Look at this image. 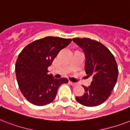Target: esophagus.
Wrapping results in <instances>:
<instances>
[{"mask_svg":"<svg viewBox=\"0 0 130 130\" xmlns=\"http://www.w3.org/2000/svg\"><path fill=\"white\" fill-rule=\"evenodd\" d=\"M69 83H70L71 85H72V86H75V85H77L76 83H73V82H69Z\"/></svg>","mask_w":130,"mask_h":130,"instance_id":"esophagus-1","label":"esophagus"}]
</instances>
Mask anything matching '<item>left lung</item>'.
Segmentation results:
<instances>
[{
	"instance_id": "obj_1",
	"label": "left lung",
	"mask_w": 130,
	"mask_h": 130,
	"mask_svg": "<svg viewBox=\"0 0 130 130\" xmlns=\"http://www.w3.org/2000/svg\"><path fill=\"white\" fill-rule=\"evenodd\" d=\"M73 41L83 49L85 55V70L93 81L85 93L75 99L82 105L94 107L107 100L118 77V65L110 51L98 41L89 38H73Z\"/></svg>"
}]
</instances>
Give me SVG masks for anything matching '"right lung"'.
<instances>
[{
    "mask_svg": "<svg viewBox=\"0 0 130 130\" xmlns=\"http://www.w3.org/2000/svg\"><path fill=\"white\" fill-rule=\"evenodd\" d=\"M71 42V39L46 37L28 44L20 53L16 61V77L22 94L30 103L38 106L50 103L60 85L68 83L67 78L58 79L48 75L47 68Z\"/></svg>",
    "mask_w": 130,
    "mask_h": 130,
    "instance_id": "obj_1",
    "label": "right lung"
}]
</instances>
